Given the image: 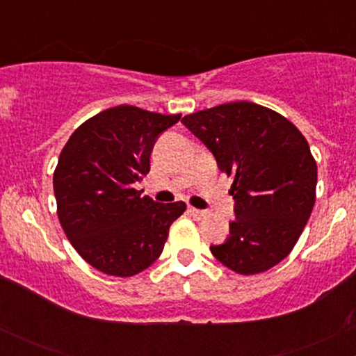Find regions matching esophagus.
Returning a JSON list of instances; mask_svg holds the SVG:
<instances>
[{
    "label": "esophagus",
    "instance_id": "obj_1",
    "mask_svg": "<svg viewBox=\"0 0 356 356\" xmlns=\"http://www.w3.org/2000/svg\"><path fill=\"white\" fill-rule=\"evenodd\" d=\"M189 214H191L194 219L201 220V219H204V218H207V214H209V212L202 211V209H195V207H189Z\"/></svg>",
    "mask_w": 356,
    "mask_h": 356
}]
</instances>
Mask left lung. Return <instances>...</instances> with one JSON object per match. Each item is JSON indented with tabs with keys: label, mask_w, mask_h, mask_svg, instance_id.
I'll return each mask as SVG.
<instances>
[{
	"label": "left lung",
	"mask_w": 356,
	"mask_h": 356,
	"mask_svg": "<svg viewBox=\"0 0 356 356\" xmlns=\"http://www.w3.org/2000/svg\"><path fill=\"white\" fill-rule=\"evenodd\" d=\"M182 124L232 177L236 219L226 243L211 252L239 275L276 266L293 251L316 201V161L305 136L275 110L244 100L199 110Z\"/></svg>",
	"instance_id": "obj_1"
}]
</instances>
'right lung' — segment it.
<instances>
[{"label": "right lung", "instance_id": "obj_1", "mask_svg": "<svg viewBox=\"0 0 356 356\" xmlns=\"http://www.w3.org/2000/svg\"><path fill=\"white\" fill-rule=\"evenodd\" d=\"M181 120L118 105L83 122L61 149L53 172L56 214L75 251L99 271L129 277L161 256L169 227L186 211L137 191L150 170V152Z\"/></svg>", "mask_w": 356, "mask_h": 356}]
</instances>
